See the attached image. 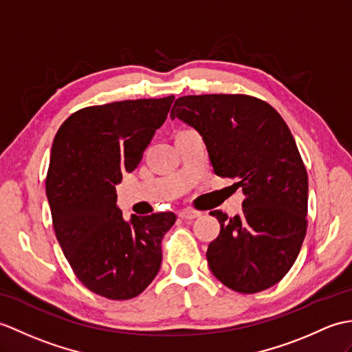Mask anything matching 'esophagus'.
Wrapping results in <instances>:
<instances>
[{
    "label": "esophagus",
    "instance_id": "esophagus-1",
    "mask_svg": "<svg viewBox=\"0 0 352 352\" xmlns=\"http://www.w3.org/2000/svg\"><path fill=\"white\" fill-rule=\"evenodd\" d=\"M178 216L182 217V219H196V217H199L201 216V213L199 211H195V210H182L178 213Z\"/></svg>",
    "mask_w": 352,
    "mask_h": 352
}]
</instances>
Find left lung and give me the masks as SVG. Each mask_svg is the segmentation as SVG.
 Wrapping results in <instances>:
<instances>
[{"label":"left lung","mask_w":352,"mask_h":352,"mask_svg":"<svg viewBox=\"0 0 352 352\" xmlns=\"http://www.w3.org/2000/svg\"><path fill=\"white\" fill-rule=\"evenodd\" d=\"M175 117L201 133L214 174L244 193L240 216L210 213L220 223L210 270L241 294L273 287L296 263L307 230V170L287 122L248 94L178 97Z\"/></svg>","instance_id":"obj_1"}]
</instances>
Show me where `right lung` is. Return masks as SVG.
Listing matches in <instances>:
<instances>
[{
    "instance_id": "obj_1",
    "label": "right lung",
    "mask_w": 352,
    "mask_h": 352,
    "mask_svg": "<svg viewBox=\"0 0 352 352\" xmlns=\"http://www.w3.org/2000/svg\"><path fill=\"white\" fill-rule=\"evenodd\" d=\"M174 96L88 106L55 135L46 195L56 240L85 288L109 300L139 296L159 273L174 213L122 219L116 186L142 159Z\"/></svg>"
}]
</instances>
